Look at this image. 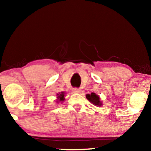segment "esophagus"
<instances>
[{
    "label": "esophagus",
    "mask_w": 151,
    "mask_h": 151,
    "mask_svg": "<svg viewBox=\"0 0 151 151\" xmlns=\"http://www.w3.org/2000/svg\"><path fill=\"white\" fill-rule=\"evenodd\" d=\"M72 91L73 93H79L80 92V88H73V89H72Z\"/></svg>",
    "instance_id": "obj_1"
}]
</instances>
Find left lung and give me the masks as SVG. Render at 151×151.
<instances>
[{
    "label": "left lung",
    "instance_id": "left-lung-1",
    "mask_svg": "<svg viewBox=\"0 0 151 151\" xmlns=\"http://www.w3.org/2000/svg\"><path fill=\"white\" fill-rule=\"evenodd\" d=\"M86 98L95 106H101L102 105V102H101L100 96L96 95V93H91V94H86Z\"/></svg>",
    "mask_w": 151,
    "mask_h": 151
}]
</instances>
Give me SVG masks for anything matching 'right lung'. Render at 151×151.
I'll list each match as a JSON object with an SVG mask.
<instances>
[{
	"label": "right lung",
	"mask_w": 151,
	"mask_h": 151,
	"mask_svg": "<svg viewBox=\"0 0 151 151\" xmlns=\"http://www.w3.org/2000/svg\"><path fill=\"white\" fill-rule=\"evenodd\" d=\"M65 92H61L59 93V94H57V103H58L60 102H63L65 100Z\"/></svg>",
	"instance_id": "obj_1"
}]
</instances>
